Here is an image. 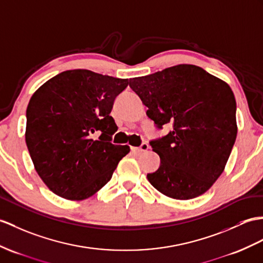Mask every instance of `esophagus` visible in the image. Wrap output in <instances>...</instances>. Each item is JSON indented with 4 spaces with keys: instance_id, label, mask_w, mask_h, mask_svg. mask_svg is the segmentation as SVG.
Returning a JSON list of instances; mask_svg holds the SVG:
<instances>
[{
    "instance_id": "34e87169",
    "label": "esophagus",
    "mask_w": 263,
    "mask_h": 263,
    "mask_svg": "<svg viewBox=\"0 0 263 263\" xmlns=\"http://www.w3.org/2000/svg\"><path fill=\"white\" fill-rule=\"evenodd\" d=\"M148 148H149L148 144H147V143H143L142 145H140V147H132V151H133L134 153L138 154V155H139V154H142V153L146 152Z\"/></svg>"
}]
</instances>
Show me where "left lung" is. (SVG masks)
<instances>
[{"instance_id": "obj_1", "label": "left lung", "mask_w": 263, "mask_h": 263, "mask_svg": "<svg viewBox=\"0 0 263 263\" xmlns=\"http://www.w3.org/2000/svg\"><path fill=\"white\" fill-rule=\"evenodd\" d=\"M157 128L167 135L152 140L161 158L147 174L162 194L175 200L202 195L220 177L234 145L236 104L226 81L194 65H178L129 80Z\"/></svg>"}]
</instances>
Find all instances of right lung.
I'll return each mask as SVG.
<instances>
[{
  "label": "right lung",
  "instance_id": "add662e5",
  "mask_svg": "<svg viewBox=\"0 0 263 263\" xmlns=\"http://www.w3.org/2000/svg\"><path fill=\"white\" fill-rule=\"evenodd\" d=\"M128 83L76 69L54 76L32 95L25 143L36 173L54 194L71 201L92 196L129 153V146L110 143L117 130L110 111Z\"/></svg>",
  "mask_w": 263,
  "mask_h": 263
}]
</instances>
